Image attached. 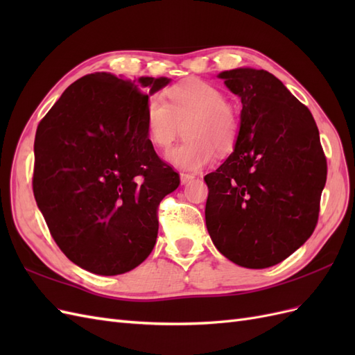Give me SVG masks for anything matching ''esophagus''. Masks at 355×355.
<instances>
[{
	"label": "esophagus",
	"mask_w": 355,
	"mask_h": 355,
	"mask_svg": "<svg viewBox=\"0 0 355 355\" xmlns=\"http://www.w3.org/2000/svg\"><path fill=\"white\" fill-rule=\"evenodd\" d=\"M194 179H196V175L185 173V171H182V173H180V184L182 185H187V184H189L191 180H194Z\"/></svg>",
	"instance_id": "obj_1"
}]
</instances>
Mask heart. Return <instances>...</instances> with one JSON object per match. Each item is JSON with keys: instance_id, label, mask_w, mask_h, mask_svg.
I'll use <instances>...</instances> for the list:
<instances>
[{"instance_id": "heart-1", "label": "heart", "mask_w": 355, "mask_h": 355, "mask_svg": "<svg viewBox=\"0 0 355 355\" xmlns=\"http://www.w3.org/2000/svg\"><path fill=\"white\" fill-rule=\"evenodd\" d=\"M167 98L168 103L158 94L148 99L144 123L149 141L158 149L173 144L185 123L187 139L166 154L171 166L198 170L210 163L216 148H232L239 130L237 115L218 87L191 78L170 87Z\"/></svg>"}]
</instances>
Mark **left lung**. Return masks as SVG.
I'll return each mask as SVG.
<instances>
[{"label":"left lung","mask_w":355,"mask_h":355,"mask_svg":"<svg viewBox=\"0 0 355 355\" xmlns=\"http://www.w3.org/2000/svg\"><path fill=\"white\" fill-rule=\"evenodd\" d=\"M241 99L234 153L206 175V225L234 263L262 270L280 263L314 232L327 164L313 115L263 69L218 75Z\"/></svg>","instance_id":"1"}]
</instances>
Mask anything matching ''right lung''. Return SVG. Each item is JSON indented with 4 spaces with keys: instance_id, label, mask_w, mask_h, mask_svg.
Masks as SVG:
<instances>
[{
    "instance_id": "add662e5",
    "label": "right lung",
    "mask_w": 355,
    "mask_h": 355,
    "mask_svg": "<svg viewBox=\"0 0 355 355\" xmlns=\"http://www.w3.org/2000/svg\"><path fill=\"white\" fill-rule=\"evenodd\" d=\"M168 83L89 73L38 124L32 179L38 209L59 249L85 271L124 274L154 249L157 207L180 179L155 154L144 111L149 94Z\"/></svg>"
}]
</instances>
